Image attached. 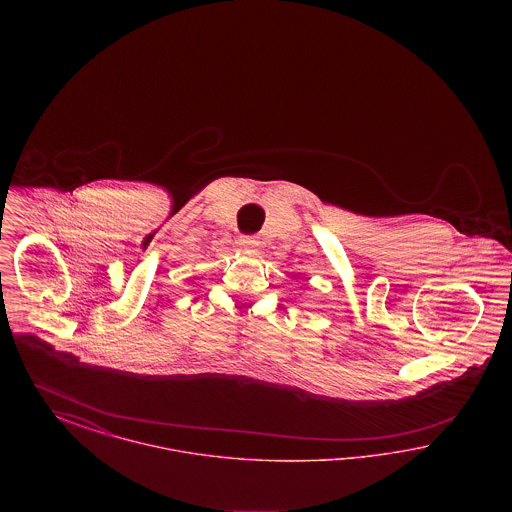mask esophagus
I'll return each instance as SVG.
<instances>
[{"label": "esophagus", "mask_w": 512, "mask_h": 512, "mask_svg": "<svg viewBox=\"0 0 512 512\" xmlns=\"http://www.w3.org/2000/svg\"><path fill=\"white\" fill-rule=\"evenodd\" d=\"M240 245H242V249L249 251V253H257L261 242L255 240V238H251V236H244V238H240Z\"/></svg>", "instance_id": "esophagus-1"}]
</instances>
